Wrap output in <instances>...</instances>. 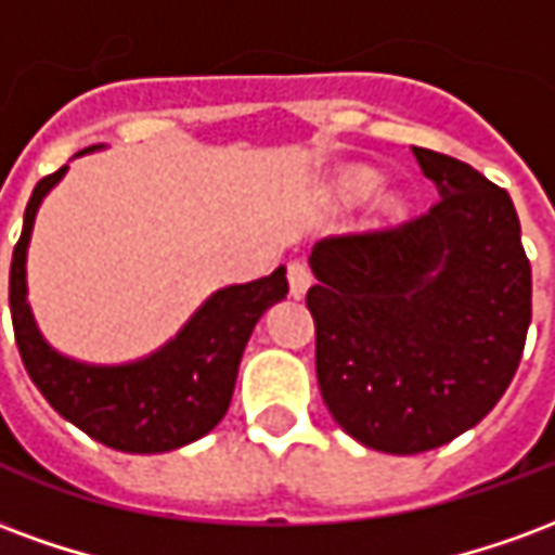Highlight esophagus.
<instances>
[{
  "instance_id": "obj_1",
  "label": "esophagus",
  "mask_w": 555,
  "mask_h": 555,
  "mask_svg": "<svg viewBox=\"0 0 555 555\" xmlns=\"http://www.w3.org/2000/svg\"><path fill=\"white\" fill-rule=\"evenodd\" d=\"M288 285L294 297H302L309 291V285H312V273H309V267L302 264V261H291L288 264Z\"/></svg>"
}]
</instances>
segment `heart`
<instances>
[{
    "label": "heart",
    "instance_id": "b5f03b06",
    "mask_svg": "<svg viewBox=\"0 0 555 555\" xmlns=\"http://www.w3.org/2000/svg\"><path fill=\"white\" fill-rule=\"evenodd\" d=\"M374 186H377V171L369 169V166H350L338 178V193H341V198H348V202H357L362 195H369ZM380 210H384V217H398L401 202L392 198V195H386L384 202H380Z\"/></svg>",
    "mask_w": 555,
    "mask_h": 555
}]
</instances>
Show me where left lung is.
I'll return each instance as SVG.
<instances>
[{
    "instance_id": "1",
    "label": "left lung",
    "mask_w": 555,
    "mask_h": 555,
    "mask_svg": "<svg viewBox=\"0 0 555 555\" xmlns=\"http://www.w3.org/2000/svg\"><path fill=\"white\" fill-rule=\"evenodd\" d=\"M413 154L440 202L396 229L318 243L306 294L324 404L389 454L446 446L488 416L532 321L512 195L461 159Z\"/></svg>"
}]
</instances>
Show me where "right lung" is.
I'll return each instance as SVG.
<instances>
[{"instance_id": "1", "label": "right lung", "mask_w": 555, "mask_h": 555, "mask_svg": "<svg viewBox=\"0 0 555 555\" xmlns=\"http://www.w3.org/2000/svg\"><path fill=\"white\" fill-rule=\"evenodd\" d=\"M89 151L94 147L79 154ZM65 171L67 166H62L31 190L23 234L11 258L8 297L23 365L55 413L86 430L91 440L130 454L181 449L217 428L225 416L243 348L258 318L288 294L285 267H276L264 279L210 294L181 333L145 360L125 365L70 360L47 345L26 300V249L35 214Z\"/></svg>"}]
</instances>
